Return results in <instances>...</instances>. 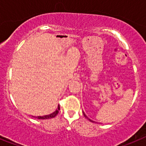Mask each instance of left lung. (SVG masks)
Returning a JSON list of instances; mask_svg holds the SVG:
<instances>
[{"label": "left lung", "mask_w": 146, "mask_h": 146, "mask_svg": "<svg viewBox=\"0 0 146 146\" xmlns=\"http://www.w3.org/2000/svg\"><path fill=\"white\" fill-rule=\"evenodd\" d=\"M83 114H84V117H85V118L88 119V117H87V116H86V115H85V113H84V112H83ZM88 120H90V122H94V121H93V120H91V119H88Z\"/></svg>", "instance_id": "left-lung-1"}]
</instances>
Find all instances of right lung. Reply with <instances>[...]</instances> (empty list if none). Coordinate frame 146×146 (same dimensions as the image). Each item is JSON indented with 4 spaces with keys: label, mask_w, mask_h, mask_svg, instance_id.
Returning a JSON list of instances; mask_svg holds the SVG:
<instances>
[{
    "label": "right lung",
    "mask_w": 146,
    "mask_h": 146,
    "mask_svg": "<svg viewBox=\"0 0 146 146\" xmlns=\"http://www.w3.org/2000/svg\"><path fill=\"white\" fill-rule=\"evenodd\" d=\"M59 110H60V107H59V105H58L57 109H56V111H55L53 113H50V114H48V115L42 116V117H41V116H38V117H36V118L38 119H48L54 118L56 115L58 113V111H59Z\"/></svg>",
    "instance_id": "right-lung-1"
}]
</instances>
